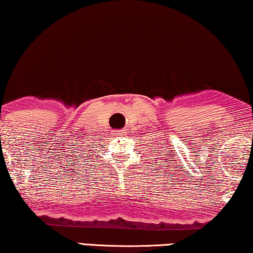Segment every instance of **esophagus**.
Instances as JSON below:
<instances>
[{
	"label": "esophagus",
	"instance_id": "obj_1",
	"mask_svg": "<svg viewBox=\"0 0 253 253\" xmlns=\"http://www.w3.org/2000/svg\"><path fill=\"white\" fill-rule=\"evenodd\" d=\"M115 132H119V133H116V134H124V133H123V130H119V131H115Z\"/></svg>",
	"mask_w": 253,
	"mask_h": 253
}]
</instances>
